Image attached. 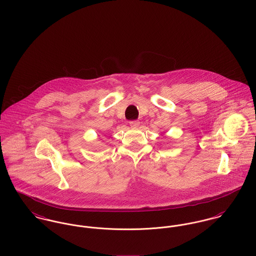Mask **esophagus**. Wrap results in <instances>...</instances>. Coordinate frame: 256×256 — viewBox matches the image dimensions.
Returning <instances> with one entry per match:
<instances>
[{"label": "esophagus", "instance_id": "esophagus-1", "mask_svg": "<svg viewBox=\"0 0 256 256\" xmlns=\"http://www.w3.org/2000/svg\"><path fill=\"white\" fill-rule=\"evenodd\" d=\"M140 120H130V126H132V128H138L140 126Z\"/></svg>", "mask_w": 256, "mask_h": 256}]
</instances>
